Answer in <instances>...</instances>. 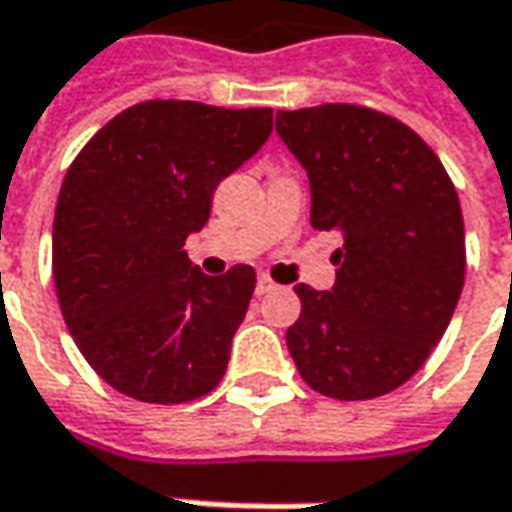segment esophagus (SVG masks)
Masks as SVG:
<instances>
[{
  "label": "esophagus",
  "instance_id": "obj_1",
  "mask_svg": "<svg viewBox=\"0 0 512 512\" xmlns=\"http://www.w3.org/2000/svg\"><path fill=\"white\" fill-rule=\"evenodd\" d=\"M273 290H276V281L262 273V276L256 279V293H259V296H264V293H273Z\"/></svg>",
  "mask_w": 512,
  "mask_h": 512
}]
</instances>
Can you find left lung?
<instances>
[{
  "instance_id": "1",
  "label": "left lung",
  "mask_w": 512,
  "mask_h": 512,
  "mask_svg": "<svg viewBox=\"0 0 512 512\" xmlns=\"http://www.w3.org/2000/svg\"><path fill=\"white\" fill-rule=\"evenodd\" d=\"M310 177V222L341 233L332 290L296 284L298 375L335 400H372L414 375L451 324L465 225L440 157L406 123L355 104L276 115Z\"/></svg>"
}]
</instances>
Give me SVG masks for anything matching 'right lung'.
<instances>
[{"label": "right lung", "mask_w": 512, "mask_h": 512, "mask_svg": "<svg viewBox=\"0 0 512 512\" xmlns=\"http://www.w3.org/2000/svg\"><path fill=\"white\" fill-rule=\"evenodd\" d=\"M273 132V109L143 101L72 160L53 219V279L67 329L112 389L143 403L214 392L256 287L236 264L205 276L183 250L216 185Z\"/></svg>", "instance_id": "right-lung-1"}]
</instances>
